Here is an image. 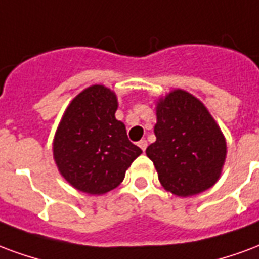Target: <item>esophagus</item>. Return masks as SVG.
Returning <instances> with one entry per match:
<instances>
[{
  "mask_svg": "<svg viewBox=\"0 0 259 259\" xmlns=\"http://www.w3.org/2000/svg\"><path fill=\"white\" fill-rule=\"evenodd\" d=\"M138 146L142 149V152H145V150H146V148H148V141H145V139L139 141V142H138Z\"/></svg>",
  "mask_w": 259,
  "mask_h": 259,
  "instance_id": "obj_1",
  "label": "esophagus"
}]
</instances>
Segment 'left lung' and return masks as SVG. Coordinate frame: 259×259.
<instances>
[{"label":"left lung","instance_id":"obj_1","mask_svg":"<svg viewBox=\"0 0 259 259\" xmlns=\"http://www.w3.org/2000/svg\"><path fill=\"white\" fill-rule=\"evenodd\" d=\"M156 142L146 149L164 189L177 196L201 193L218 181L226 142L205 106L175 90L157 103Z\"/></svg>","mask_w":259,"mask_h":259}]
</instances>
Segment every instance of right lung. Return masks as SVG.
<instances>
[{
    "mask_svg": "<svg viewBox=\"0 0 259 259\" xmlns=\"http://www.w3.org/2000/svg\"><path fill=\"white\" fill-rule=\"evenodd\" d=\"M117 98L103 85H92L71 101L54 141L60 174L75 189L103 194L121 184L125 171L142 153L116 120Z\"/></svg>",
    "mask_w": 259,
    "mask_h": 259,
    "instance_id": "1",
    "label": "right lung"
}]
</instances>
